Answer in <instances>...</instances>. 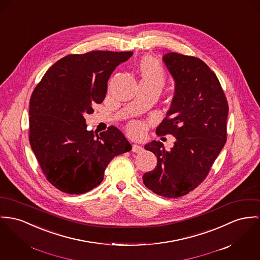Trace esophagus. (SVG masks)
Segmentation results:
<instances>
[{"label":"esophagus","mask_w":260,"mask_h":260,"mask_svg":"<svg viewBox=\"0 0 260 260\" xmlns=\"http://www.w3.org/2000/svg\"><path fill=\"white\" fill-rule=\"evenodd\" d=\"M143 150V148L139 144H133V151L136 153H140Z\"/></svg>","instance_id":"1"}]
</instances>
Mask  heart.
<instances>
[{"label":"heart","mask_w":260,"mask_h":260,"mask_svg":"<svg viewBox=\"0 0 260 260\" xmlns=\"http://www.w3.org/2000/svg\"><path fill=\"white\" fill-rule=\"evenodd\" d=\"M140 75L141 81L147 83H157L162 85L164 82V72L159 64L154 60L147 58L142 61L140 65ZM129 129L136 132L138 129V125L136 123L131 124Z\"/></svg>","instance_id":"heart-1"}]
</instances>
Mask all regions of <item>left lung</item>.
<instances>
[{
    "instance_id": "left-lung-1",
    "label": "left lung",
    "mask_w": 260,
    "mask_h": 260,
    "mask_svg": "<svg viewBox=\"0 0 260 260\" xmlns=\"http://www.w3.org/2000/svg\"><path fill=\"white\" fill-rule=\"evenodd\" d=\"M163 61L175 81V92L158 136L176 138L171 150L161 141L144 145L157 157L156 167L143 174L144 185L155 194L178 198L207 177L226 141L229 105L220 81L202 60L169 52Z\"/></svg>"
}]
</instances>
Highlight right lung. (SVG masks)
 <instances>
[{
    "instance_id": "right-lung-1",
    "label": "right lung",
    "mask_w": 260,
    "mask_h": 260,
    "mask_svg": "<svg viewBox=\"0 0 260 260\" xmlns=\"http://www.w3.org/2000/svg\"><path fill=\"white\" fill-rule=\"evenodd\" d=\"M132 51H91L55 62L29 101V143L46 179L67 194L97 187L115 156L132 149L119 128L87 131L84 114L107 94L108 80Z\"/></svg>"
}]
</instances>
